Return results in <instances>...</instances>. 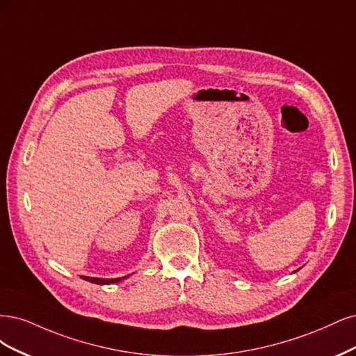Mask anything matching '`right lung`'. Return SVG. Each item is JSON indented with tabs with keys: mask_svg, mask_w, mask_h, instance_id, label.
<instances>
[{
	"mask_svg": "<svg viewBox=\"0 0 356 356\" xmlns=\"http://www.w3.org/2000/svg\"><path fill=\"white\" fill-rule=\"evenodd\" d=\"M125 278H129V275H127V277L113 278V280H103V278H90V277H84V280H86V281H88V282H93V284H100V285H105V284H115V282H120V281H122V280H125Z\"/></svg>",
	"mask_w": 356,
	"mask_h": 356,
	"instance_id": "right-lung-1",
	"label": "right lung"
}]
</instances>
